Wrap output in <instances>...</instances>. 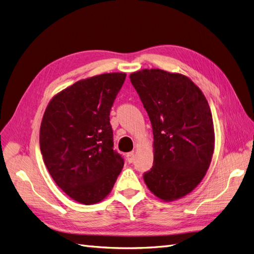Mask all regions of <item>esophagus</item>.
<instances>
[{"label": "esophagus", "instance_id": "1", "mask_svg": "<svg viewBox=\"0 0 254 254\" xmlns=\"http://www.w3.org/2000/svg\"><path fill=\"white\" fill-rule=\"evenodd\" d=\"M134 157H135V153L134 152H129L127 155V160L129 163H132L133 160H134Z\"/></svg>", "mask_w": 254, "mask_h": 254}]
</instances>
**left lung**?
Listing matches in <instances>:
<instances>
[{
	"label": "left lung",
	"mask_w": 254,
	"mask_h": 254,
	"mask_svg": "<svg viewBox=\"0 0 254 254\" xmlns=\"http://www.w3.org/2000/svg\"><path fill=\"white\" fill-rule=\"evenodd\" d=\"M153 133V165L143 176L151 193L174 201L190 193L209 170L215 133L209 103L187 76L144 68L129 76Z\"/></svg>",
	"instance_id": "1"
}]
</instances>
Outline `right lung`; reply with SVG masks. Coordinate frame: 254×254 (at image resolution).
Returning a JSON list of instances; mask_svg holds the SVG:
<instances>
[{
	"label": "right lung",
	"mask_w": 254,
	"mask_h": 254,
	"mask_svg": "<svg viewBox=\"0 0 254 254\" xmlns=\"http://www.w3.org/2000/svg\"><path fill=\"white\" fill-rule=\"evenodd\" d=\"M125 78L106 73L78 80L54 96L43 114L44 164L57 186L82 204L104 200L124 166L113 150L109 115Z\"/></svg>",
	"instance_id": "1"
}]
</instances>
